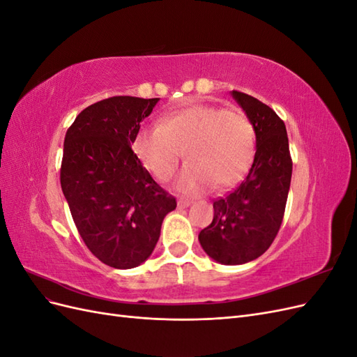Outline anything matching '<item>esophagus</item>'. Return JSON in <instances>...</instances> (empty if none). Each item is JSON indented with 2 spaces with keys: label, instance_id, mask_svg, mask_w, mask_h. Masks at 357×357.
<instances>
[{
  "label": "esophagus",
  "instance_id": "1",
  "mask_svg": "<svg viewBox=\"0 0 357 357\" xmlns=\"http://www.w3.org/2000/svg\"><path fill=\"white\" fill-rule=\"evenodd\" d=\"M190 204H192V202H190V201H186V199H180V201L177 202V205H178V208H188Z\"/></svg>",
  "mask_w": 357,
  "mask_h": 357
}]
</instances>
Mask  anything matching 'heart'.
<instances>
[{"mask_svg": "<svg viewBox=\"0 0 357 357\" xmlns=\"http://www.w3.org/2000/svg\"><path fill=\"white\" fill-rule=\"evenodd\" d=\"M132 150L159 181L172 177L185 150L188 167L177 188L199 195L214 185L234 186L245 176L256 152V132L243 110L189 104L165 113L158 126L139 128Z\"/></svg>", "mask_w": 357, "mask_h": 357, "instance_id": "obj_1", "label": "heart"}]
</instances>
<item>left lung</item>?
Returning a JSON list of instances; mask_svg holds the SVG:
<instances>
[{
  "label": "left lung",
  "instance_id": "left-lung-1",
  "mask_svg": "<svg viewBox=\"0 0 357 357\" xmlns=\"http://www.w3.org/2000/svg\"><path fill=\"white\" fill-rule=\"evenodd\" d=\"M256 132L253 165L229 195L213 202V222L198 240L215 262L241 265L255 261L273 244L283 222L291 178L286 125L253 96L232 91Z\"/></svg>",
  "mask_w": 357,
  "mask_h": 357
}]
</instances>
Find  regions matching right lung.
Here are the masks:
<instances>
[{
    "label": "right lung",
    "instance_id": "1",
    "mask_svg": "<svg viewBox=\"0 0 357 357\" xmlns=\"http://www.w3.org/2000/svg\"><path fill=\"white\" fill-rule=\"evenodd\" d=\"M159 98L112 96L75 117L63 142L61 188L82 240L117 269L152 255L165 215L177 207L132 152V139Z\"/></svg>",
    "mask_w": 357,
    "mask_h": 357
}]
</instances>
